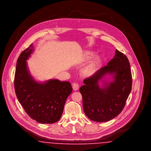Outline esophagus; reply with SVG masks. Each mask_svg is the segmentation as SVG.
<instances>
[{
	"label": "esophagus",
	"instance_id": "34e87169",
	"mask_svg": "<svg viewBox=\"0 0 151 151\" xmlns=\"http://www.w3.org/2000/svg\"><path fill=\"white\" fill-rule=\"evenodd\" d=\"M79 85L77 83H73L72 84V88L74 91H78L79 89Z\"/></svg>",
	"mask_w": 151,
	"mask_h": 151
}]
</instances>
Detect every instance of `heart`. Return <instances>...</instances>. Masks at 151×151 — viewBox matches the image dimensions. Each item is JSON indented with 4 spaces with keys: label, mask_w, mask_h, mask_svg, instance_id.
Listing matches in <instances>:
<instances>
[{
    "label": "heart",
    "mask_w": 151,
    "mask_h": 151,
    "mask_svg": "<svg viewBox=\"0 0 151 151\" xmlns=\"http://www.w3.org/2000/svg\"><path fill=\"white\" fill-rule=\"evenodd\" d=\"M94 55V52L92 51H87L85 52L84 54L83 60L84 61H88L90 60ZM100 60L99 57H96L89 63V65L86 66L82 70V73L85 76H89L93 73L97 65H99Z\"/></svg>",
    "instance_id": "obj_1"
}]
</instances>
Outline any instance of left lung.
Instances as JSON below:
<instances>
[{
  "label": "left lung",
  "instance_id": "left-lung-1",
  "mask_svg": "<svg viewBox=\"0 0 151 151\" xmlns=\"http://www.w3.org/2000/svg\"><path fill=\"white\" fill-rule=\"evenodd\" d=\"M112 75L113 81L108 83L102 79ZM102 80L104 86L101 88ZM80 88L84 113L91 120L107 122L119 114L124 107L132 88V75L127 57L116 49L115 56L108 65L83 81Z\"/></svg>",
  "mask_w": 151,
  "mask_h": 151
}]
</instances>
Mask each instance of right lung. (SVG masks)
<instances>
[{"label":"right lung","mask_w":151,"mask_h":151,"mask_svg":"<svg viewBox=\"0 0 151 151\" xmlns=\"http://www.w3.org/2000/svg\"><path fill=\"white\" fill-rule=\"evenodd\" d=\"M31 44L20 54L14 75L15 93L19 102L29 116L40 123L51 124L62 116L65 102L71 93L68 81L50 79L37 82L29 72L27 60L33 51Z\"/></svg>","instance_id":"add662e5"}]
</instances>
